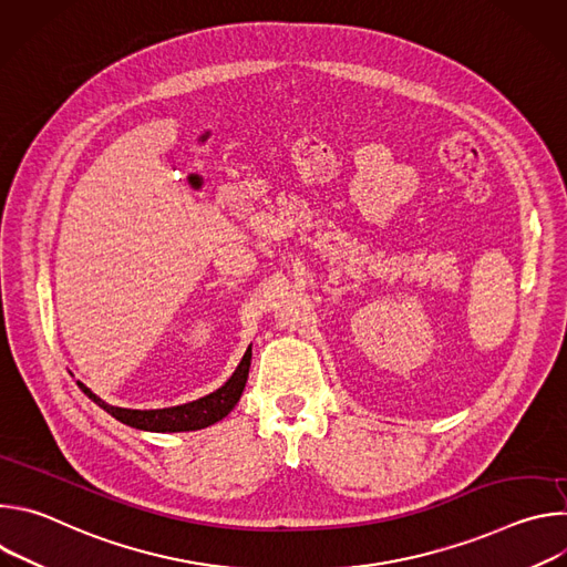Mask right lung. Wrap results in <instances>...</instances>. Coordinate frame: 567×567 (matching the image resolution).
<instances>
[{
	"label": "right lung",
	"mask_w": 567,
	"mask_h": 567,
	"mask_svg": "<svg viewBox=\"0 0 567 567\" xmlns=\"http://www.w3.org/2000/svg\"><path fill=\"white\" fill-rule=\"evenodd\" d=\"M249 368H251V348L247 350L245 357H241L237 370L219 390H215L197 401L184 403V406L158 409V411H130V409L110 406V403H105L101 396H96L85 383L78 381V385L92 401H96L103 411H107L112 417H116L118 422H123L132 429L154 431V433H179V431H199V429H206V426L224 420L235 409V403L241 396V390H245V385H247Z\"/></svg>",
	"instance_id": "right-lung-1"
}]
</instances>
